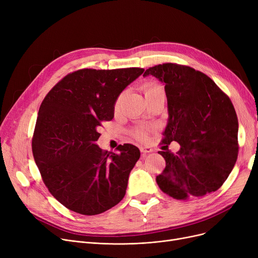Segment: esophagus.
Segmentation results:
<instances>
[{"instance_id": "34e87169", "label": "esophagus", "mask_w": 258, "mask_h": 258, "mask_svg": "<svg viewBox=\"0 0 258 258\" xmlns=\"http://www.w3.org/2000/svg\"><path fill=\"white\" fill-rule=\"evenodd\" d=\"M140 151L142 154H148V153H152L153 152V148L150 146H141L140 147Z\"/></svg>"}]
</instances>
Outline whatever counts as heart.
I'll use <instances>...</instances> for the list:
<instances>
[{
    "label": "heart",
    "mask_w": 258,
    "mask_h": 258,
    "mask_svg": "<svg viewBox=\"0 0 258 258\" xmlns=\"http://www.w3.org/2000/svg\"><path fill=\"white\" fill-rule=\"evenodd\" d=\"M142 91L144 93V96L145 98L150 96V95L156 93V92H159V91H163V88H162L159 84L157 83H152V81H150V83H146L143 85L142 87ZM121 101H122V95H119V96L116 98L115 102H114V111L117 112L119 108H120V104H121ZM133 135L134 137L140 140V141H144L147 139V128L145 127H137L136 130H135L133 132Z\"/></svg>",
    "instance_id": "b5f03b06"
}]
</instances>
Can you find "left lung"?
Instances as JSON below:
<instances>
[{
	"label": "left lung",
	"instance_id": "1",
	"mask_svg": "<svg viewBox=\"0 0 258 258\" xmlns=\"http://www.w3.org/2000/svg\"><path fill=\"white\" fill-rule=\"evenodd\" d=\"M147 75L165 85L169 117L162 143L181 145L177 154L159 152L166 162L156 178L160 189L177 200L216 191L238 155V121L231 100L210 77L188 66L162 63L148 68Z\"/></svg>",
	"mask_w": 258,
	"mask_h": 258
}]
</instances>
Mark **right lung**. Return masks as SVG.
Wrapping results in <instances>:
<instances>
[{"label": "right lung", "mask_w": 258, "mask_h": 258, "mask_svg": "<svg viewBox=\"0 0 258 258\" xmlns=\"http://www.w3.org/2000/svg\"><path fill=\"white\" fill-rule=\"evenodd\" d=\"M144 69H81L66 75L39 106L32 153L50 194L66 208L84 215L111 209L124 198L128 175L140 158L133 144L118 153L96 144L114 102Z\"/></svg>", "instance_id": "right-lung-1"}]
</instances>
